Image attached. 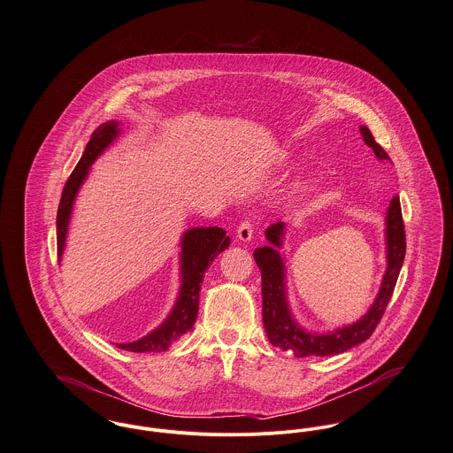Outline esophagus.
Listing matches in <instances>:
<instances>
[{
	"label": "esophagus",
	"instance_id": "34e87169",
	"mask_svg": "<svg viewBox=\"0 0 453 453\" xmlns=\"http://www.w3.org/2000/svg\"><path fill=\"white\" fill-rule=\"evenodd\" d=\"M251 238H253V224L250 220H245L238 227V240L247 243V242H250Z\"/></svg>",
	"mask_w": 453,
	"mask_h": 453
}]
</instances>
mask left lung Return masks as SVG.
<instances>
[{
    "mask_svg": "<svg viewBox=\"0 0 453 453\" xmlns=\"http://www.w3.org/2000/svg\"><path fill=\"white\" fill-rule=\"evenodd\" d=\"M363 141L372 148L379 159L389 161L391 157L373 139L366 127H359ZM285 224L276 222L265 229V238L269 247L255 249L253 258L262 274V321L267 339L273 346L292 351L297 357L305 356H334L348 351L354 346L365 342L377 328L388 303L393 297L400 271H402L406 240L403 224L400 198L395 196L386 215V243H388V269L380 285V290L366 311V314L356 323L337 328L330 334H312L305 332L290 312L287 301V283H285V264L278 249L283 245Z\"/></svg>",
    "mask_w": 453,
    "mask_h": 453,
    "instance_id": "left-lung-1",
    "label": "left lung"
}]
</instances>
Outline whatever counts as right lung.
Returning <instances> with one entry per match:
<instances>
[{"mask_svg": "<svg viewBox=\"0 0 453 453\" xmlns=\"http://www.w3.org/2000/svg\"><path fill=\"white\" fill-rule=\"evenodd\" d=\"M118 121H107L101 125L88 141L81 159L78 161L76 168L73 170L71 177L67 179L60 204L57 210V257L62 258L67 226L73 211V204L76 195L85 182L90 165L105 151L111 142L119 134ZM229 236L220 227H193L184 233L180 242V290L179 297L166 316V319L146 337L128 342V344H116L119 349L132 352H159L166 351L170 344L188 334L196 321L198 305H200V290H202L204 271L211 264V260L229 247Z\"/></svg>", "mask_w": 453, "mask_h": 453, "instance_id": "1", "label": "right lung"}]
</instances>
